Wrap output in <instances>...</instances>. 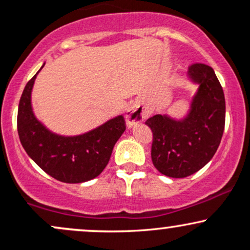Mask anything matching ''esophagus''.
<instances>
[{
  "instance_id": "esophagus-1",
  "label": "esophagus",
  "mask_w": 250,
  "mask_h": 250,
  "mask_svg": "<svg viewBox=\"0 0 250 250\" xmlns=\"http://www.w3.org/2000/svg\"><path fill=\"white\" fill-rule=\"evenodd\" d=\"M147 117H148V111L143 107H140V105L134 104L125 110V119L129 128L134 127V125H136L137 123L143 122Z\"/></svg>"
}]
</instances>
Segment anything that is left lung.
Instances as JSON below:
<instances>
[{
  "instance_id": "obj_1",
  "label": "left lung",
  "mask_w": 250,
  "mask_h": 250,
  "mask_svg": "<svg viewBox=\"0 0 250 250\" xmlns=\"http://www.w3.org/2000/svg\"><path fill=\"white\" fill-rule=\"evenodd\" d=\"M188 79L197 85L188 113L182 119L156 114L146 122L153 131V165L174 179L205 167L216 153L225 130V94L213 68L195 63L189 67Z\"/></svg>"
}]
</instances>
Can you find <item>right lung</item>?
<instances>
[{"instance_id": "1", "label": "right lung", "mask_w": 250, "mask_h": 250, "mask_svg": "<svg viewBox=\"0 0 250 250\" xmlns=\"http://www.w3.org/2000/svg\"><path fill=\"white\" fill-rule=\"evenodd\" d=\"M41 69L27 83L20 100L17 131L22 147L42 170L61 182L82 183L95 179L108 165L114 146L125 130V119L122 115L113 117L75 136L53 133L37 120L31 105V91Z\"/></svg>"}]
</instances>
